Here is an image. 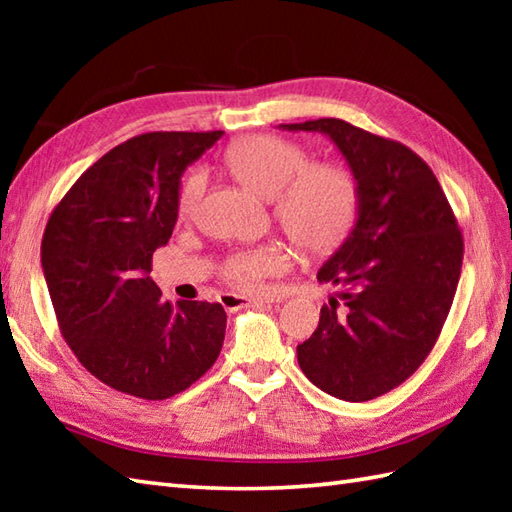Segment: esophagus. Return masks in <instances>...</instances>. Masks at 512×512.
Segmentation results:
<instances>
[{"label":"esophagus","instance_id":"34e87169","mask_svg":"<svg viewBox=\"0 0 512 512\" xmlns=\"http://www.w3.org/2000/svg\"><path fill=\"white\" fill-rule=\"evenodd\" d=\"M220 301L226 310H237V308H246V306H257V303H275V301H279V297H275V295L242 297V295H233V292H224Z\"/></svg>","mask_w":512,"mask_h":512}]
</instances>
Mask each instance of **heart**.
<instances>
[{"label":"heart","mask_w":512,"mask_h":512,"mask_svg":"<svg viewBox=\"0 0 512 512\" xmlns=\"http://www.w3.org/2000/svg\"><path fill=\"white\" fill-rule=\"evenodd\" d=\"M226 167L262 198H273V213L286 235L306 253H328L350 235L361 209V189L354 173L339 162H310L306 147L292 140L257 134L226 151ZM206 176L191 169L178 189L180 220L198 211ZM290 255L281 244L242 250L226 259L224 275L244 290L284 273Z\"/></svg>","instance_id":"1"}]
</instances>
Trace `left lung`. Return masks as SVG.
I'll list each match as a JSON object with an SVG mask.
<instances>
[{"instance_id": "left-lung-1", "label": "left lung", "mask_w": 512, "mask_h": 512, "mask_svg": "<svg viewBox=\"0 0 512 512\" xmlns=\"http://www.w3.org/2000/svg\"><path fill=\"white\" fill-rule=\"evenodd\" d=\"M281 127L330 136L361 189L352 233L317 275L343 290L297 345L299 367L334 398L374 400L405 383L436 345L458 290L462 231L427 162L398 140L341 118Z\"/></svg>"}]
</instances>
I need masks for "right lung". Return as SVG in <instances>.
<instances>
[{"mask_svg":"<svg viewBox=\"0 0 512 512\" xmlns=\"http://www.w3.org/2000/svg\"><path fill=\"white\" fill-rule=\"evenodd\" d=\"M222 132H149L125 140L54 206L41 266L59 330L79 363L116 391L165 400L220 356L226 312L162 301L151 257L178 220L180 176Z\"/></svg>","mask_w":512,"mask_h":512,"instance_id":"right-lung-1","label":"right lung"}]
</instances>
